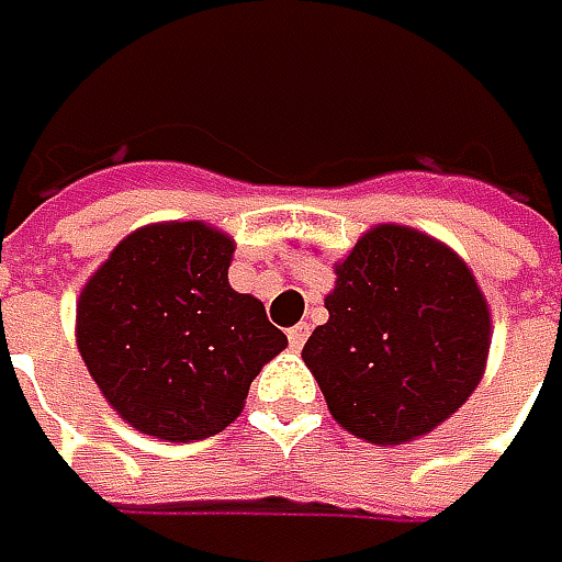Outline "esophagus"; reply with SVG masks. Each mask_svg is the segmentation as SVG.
I'll return each instance as SVG.
<instances>
[{
    "mask_svg": "<svg viewBox=\"0 0 562 562\" xmlns=\"http://www.w3.org/2000/svg\"><path fill=\"white\" fill-rule=\"evenodd\" d=\"M306 337H310V325H306V322L293 325L291 331H288V340H291V350H300V347L306 344Z\"/></svg>",
    "mask_w": 562,
    "mask_h": 562,
    "instance_id": "esophagus-1",
    "label": "esophagus"
}]
</instances>
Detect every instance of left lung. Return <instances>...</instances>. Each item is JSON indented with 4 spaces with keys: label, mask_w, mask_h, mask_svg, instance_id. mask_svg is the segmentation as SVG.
<instances>
[{
    "label": "left lung",
    "mask_w": 562,
    "mask_h": 562,
    "mask_svg": "<svg viewBox=\"0 0 562 562\" xmlns=\"http://www.w3.org/2000/svg\"><path fill=\"white\" fill-rule=\"evenodd\" d=\"M335 274L303 347L335 422L381 447L435 431L485 375L491 310L472 269L425 231L375 225Z\"/></svg>",
    "instance_id": "1"
}]
</instances>
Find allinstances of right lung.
Returning a JSON list of instances; mask_svg holds the SVG:
<instances>
[{
	"label": "right lung",
	"mask_w": 562,
	"mask_h": 562,
	"mask_svg": "<svg viewBox=\"0 0 562 562\" xmlns=\"http://www.w3.org/2000/svg\"><path fill=\"white\" fill-rule=\"evenodd\" d=\"M234 237L205 222L131 231L77 296L80 359L140 435L190 443L244 413L249 381L288 337L227 284Z\"/></svg>",
	"instance_id": "obj_1"
}]
</instances>
